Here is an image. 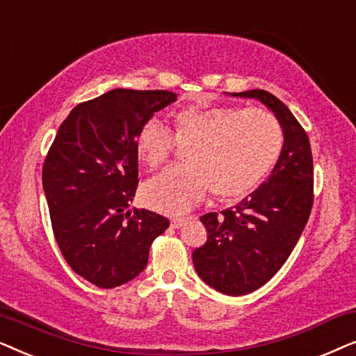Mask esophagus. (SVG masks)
I'll use <instances>...</instances> for the list:
<instances>
[{
  "mask_svg": "<svg viewBox=\"0 0 356 356\" xmlns=\"http://www.w3.org/2000/svg\"><path fill=\"white\" fill-rule=\"evenodd\" d=\"M186 222H188V217H173L172 218V227L179 228V227H183Z\"/></svg>",
  "mask_w": 356,
  "mask_h": 356,
  "instance_id": "obj_1",
  "label": "esophagus"
}]
</instances>
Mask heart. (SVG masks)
I'll use <instances>...</instances> for the list:
<instances>
[{"label": "heart", "instance_id": "heart-1", "mask_svg": "<svg viewBox=\"0 0 356 356\" xmlns=\"http://www.w3.org/2000/svg\"><path fill=\"white\" fill-rule=\"evenodd\" d=\"M173 126L175 139L159 120L145 121L136 134V152L147 168L167 162L175 140L191 145L188 167L167 168L143 189L144 202L163 213L191 211L211 189L222 202L241 201L266 181L284 150L279 120L261 108L189 106L175 113Z\"/></svg>", "mask_w": 356, "mask_h": 356}]
</instances>
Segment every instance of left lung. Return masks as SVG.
<instances>
[{"mask_svg":"<svg viewBox=\"0 0 356 356\" xmlns=\"http://www.w3.org/2000/svg\"><path fill=\"white\" fill-rule=\"evenodd\" d=\"M232 97L264 104L285 139L267 181L236 206L201 217L207 241L193 252L194 269L212 289L240 296L267 284L289 259L313 207L314 173L308 134L285 104L261 89Z\"/></svg>","mask_w":356,"mask_h":356,"instance_id":"left-lung-1","label":"left lung"}]
</instances>
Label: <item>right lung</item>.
Masks as SVG:
<instances>
[{"label": "right lung", "mask_w": 356, "mask_h": 356, "mask_svg": "<svg viewBox=\"0 0 356 356\" xmlns=\"http://www.w3.org/2000/svg\"><path fill=\"white\" fill-rule=\"evenodd\" d=\"M175 100L168 90L113 89L74 106L48 150L42 183L56 243L71 269L100 289L138 277L170 225L128 207L139 183L136 134Z\"/></svg>", "instance_id": "1"}]
</instances>
